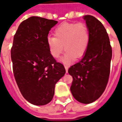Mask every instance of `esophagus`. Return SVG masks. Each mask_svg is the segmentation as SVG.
<instances>
[{"instance_id":"esophagus-1","label":"esophagus","mask_w":122,"mask_h":122,"mask_svg":"<svg viewBox=\"0 0 122 122\" xmlns=\"http://www.w3.org/2000/svg\"><path fill=\"white\" fill-rule=\"evenodd\" d=\"M65 69L66 70V73H68V69H69V67L67 66H65Z\"/></svg>"}]
</instances>
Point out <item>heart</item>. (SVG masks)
Listing matches in <instances>:
<instances>
[{
    "label": "heart",
    "mask_w": 122,
    "mask_h": 122,
    "mask_svg": "<svg viewBox=\"0 0 122 122\" xmlns=\"http://www.w3.org/2000/svg\"><path fill=\"white\" fill-rule=\"evenodd\" d=\"M90 31L84 23H65L54 30V36L47 38V46L53 58H58L66 50L60 61L70 64L75 58H80L87 50L90 42Z\"/></svg>",
    "instance_id": "b5f03b06"
}]
</instances>
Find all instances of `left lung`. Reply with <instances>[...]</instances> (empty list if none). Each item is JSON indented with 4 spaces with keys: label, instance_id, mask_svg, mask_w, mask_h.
Here are the masks:
<instances>
[{
    "label": "left lung",
    "instance_id": "left-lung-1",
    "mask_svg": "<svg viewBox=\"0 0 122 122\" xmlns=\"http://www.w3.org/2000/svg\"><path fill=\"white\" fill-rule=\"evenodd\" d=\"M90 31V42L80 61L69 69L73 78L71 91L74 99L84 104L98 99L105 91L110 75L112 48L107 30L95 17L84 15Z\"/></svg>",
    "mask_w": 122,
    "mask_h": 122
}]
</instances>
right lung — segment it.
Wrapping results in <instances>:
<instances>
[{
  "instance_id": "add662e5",
  "label": "right lung",
  "mask_w": 122,
  "mask_h": 122,
  "mask_svg": "<svg viewBox=\"0 0 122 122\" xmlns=\"http://www.w3.org/2000/svg\"><path fill=\"white\" fill-rule=\"evenodd\" d=\"M57 21L29 17L14 36L11 58L15 79L21 94L32 105H45L52 100L56 83L65 74L47 46V38Z\"/></svg>"
}]
</instances>
